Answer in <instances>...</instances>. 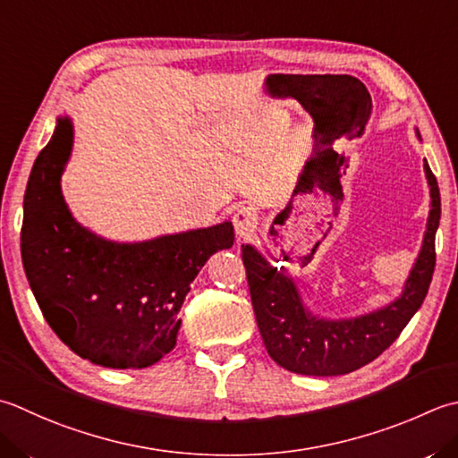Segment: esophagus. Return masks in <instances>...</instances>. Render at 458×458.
Listing matches in <instances>:
<instances>
[{"label": "esophagus", "mask_w": 458, "mask_h": 458, "mask_svg": "<svg viewBox=\"0 0 458 458\" xmlns=\"http://www.w3.org/2000/svg\"><path fill=\"white\" fill-rule=\"evenodd\" d=\"M232 224H234V230L240 238H248L250 234H254L258 226L256 208H252V206H242L240 210H236L234 218H232Z\"/></svg>", "instance_id": "obj_1"}]
</instances>
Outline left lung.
<instances>
[{
	"mask_svg": "<svg viewBox=\"0 0 458 458\" xmlns=\"http://www.w3.org/2000/svg\"><path fill=\"white\" fill-rule=\"evenodd\" d=\"M425 174L431 186V212L417 264L401 298L369 316L345 321L311 318L303 310L298 290L284 267L276 270L258 250L242 246L259 335L277 365L316 377L345 375L377 360L401 335L425 300L437 262L435 234L441 220V194L427 160Z\"/></svg>",
	"mask_w": 458,
	"mask_h": 458,
	"instance_id": "1",
	"label": "left lung"
}]
</instances>
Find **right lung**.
<instances>
[{"label":"right lung","mask_w":458,"mask_h":458,"mask_svg":"<svg viewBox=\"0 0 458 458\" xmlns=\"http://www.w3.org/2000/svg\"><path fill=\"white\" fill-rule=\"evenodd\" d=\"M73 131L59 119L35 158L23 196L21 259L45 321L71 352L111 369H140L173 352L178 311L216 250L234 244L232 222L140 244L98 238L61 194Z\"/></svg>","instance_id":"add662e5"}]
</instances>
